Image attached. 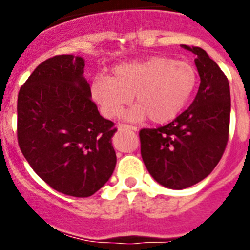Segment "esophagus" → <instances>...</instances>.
Returning a JSON list of instances; mask_svg holds the SVG:
<instances>
[{
  "label": "esophagus",
  "instance_id": "1",
  "mask_svg": "<svg viewBox=\"0 0 250 250\" xmlns=\"http://www.w3.org/2000/svg\"><path fill=\"white\" fill-rule=\"evenodd\" d=\"M118 129L122 130V129H129V130H134L137 132V127H133V125H118Z\"/></svg>",
  "mask_w": 250,
  "mask_h": 250
}]
</instances>
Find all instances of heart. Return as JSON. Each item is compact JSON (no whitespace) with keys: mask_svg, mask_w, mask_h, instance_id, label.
Wrapping results in <instances>:
<instances>
[{"mask_svg":"<svg viewBox=\"0 0 250 250\" xmlns=\"http://www.w3.org/2000/svg\"><path fill=\"white\" fill-rule=\"evenodd\" d=\"M197 83V71L184 60L156 55L113 69V76H98L90 92L106 117H117L135 94L138 103L128 112L129 121L147 117L155 123L174 120L186 106Z\"/></svg>","mask_w":250,"mask_h":250,"instance_id":"1","label":"heart"}]
</instances>
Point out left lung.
<instances>
[{
  "instance_id": "1",
  "label": "left lung",
  "mask_w": 250,
  "mask_h": 250,
  "mask_svg": "<svg viewBox=\"0 0 250 250\" xmlns=\"http://www.w3.org/2000/svg\"><path fill=\"white\" fill-rule=\"evenodd\" d=\"M181 47L196 54L201 83L188 110L160 128L141 129V157L162 186L183 190L213 172L229 140L231 97L229 80L206 50Z\"/></svg>"
}]
</instances>
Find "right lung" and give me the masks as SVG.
<instances>
[{
	"mask_svg": "<svg viewBox=\"0 0 250 250\" xmlns=\"http://www.w3.org/2000/svg\"><path fill=\"white\" fill-rule=\"evenodd\" d=\"M84 59L55 55L30 75L18 94V143L37 175L67 196L89 197L116 167L117 129L100 116L84 76Z\"/></svg>",
	"mask_w": 250,
	"mask_h": 250,
	"instance_id": "obj_1",
	"label": "right lung"
}]
</instances>
